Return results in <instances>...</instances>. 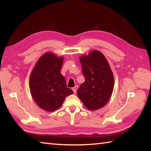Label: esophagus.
<instances>
[{
    "label": "esophagus",
    "instance_id": "34e87169",
    "mask_svg": "<svg viewBox=\"0 0 151 151\" xmlns=\"http://www.w3.org/2000/svg\"><path fill=\"white\" fill-rule=\"evenodd\" d=\"M78 86H75V87L74 88H73V92H74V93H76V91H77V89H78Z\"/></svg>",
    "mask_w": 151,
    "mask_h": 151
}]
</instances>
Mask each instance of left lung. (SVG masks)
<instances>
[{
	"instance_id": "1",
	"label": "left lung",
	"mask_w": 151,
	"mask_h": 151,
	"mask_svg": "<svg viewBox=\"0 0 151 151\" xmlns=\"http://www.w3.org/2000/svg\"><path fill=\"white\" fill-rule=\"evenodd\" d=\"M80 61L85 81L77 89L78 97L89 110H98L104 107L111 97L114 85L113 73L99 50L81 56Z\"/></svg>"
}]
</instances>
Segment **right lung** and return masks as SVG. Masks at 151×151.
Returning <instances> with one entry per match:
<instances>
[{"instance_id": "1", "label": "right lung", "mask_w": 151, "mask_h": 151, "mask_svg": "<svg viewBox=\"0 0 151 151\" xmlns=\"http://www.w3.org/2000/svg\"><path fill=\"white\" fill-rule=\"evenodd\" d=\"M63 58L51 52L44 54L38 60L30 77L31 95L43 110L54 111L58 109L67 96L73 93L67 88L65 79L61 74Z\"/></svg>"}]
</instances>
